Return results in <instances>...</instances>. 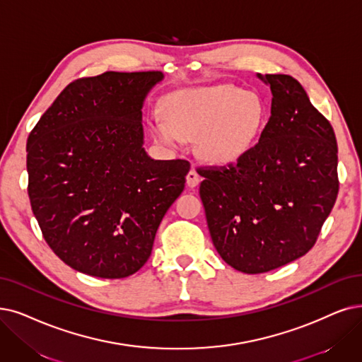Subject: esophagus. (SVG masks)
Returning a JSON list of instances; mask_svg holds the SVG:
<instances>
[{
  "label": "esophagus",
  "instance_id": "1",
  "mask_svg": "<svg viewBox=\"0 0 362 362\" xmlns=\"http://www.w3.org/2000/svg\"><path fill=\"white\" fill-rule=\"evenodd\" d=\"M185 180H187V185L189 187H196V185H199V182L202 181V178H200V175L199 173L194 170V169H192L189 173H187V177H185Z\"/></svg>",
  "mask_w": 362,
  "mask_h": 362
}]
</instances>
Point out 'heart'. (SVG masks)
Here are the masks:
<instances>
[{
	"label": "heart",
	"instance_id": "b5f03b06",
	"mask_svg": "<svg viewBox=\"0 0 362 362\" xmlns=\"http://www.w3.org/2000/svg\"><path fill=\"white\" fill-rule=\"evenodd\" d=\"M165 117L151 123L158 141L177 146L197 138L202 157L214 165H230L252 148L264 122V105L255 93L215 86L169 95Z\"/></svg>",
	"mask_w": 362,
	"mask_h": 362
}]
</instances>
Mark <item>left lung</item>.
Listing matches in <instances>:
<instances>
[{
	"instance_id": "1",
	"label": "left lung",
	"mask_w": 362,
	"mask_h": 362,
	"mask_svg": "<svg viewBox=\"0 0 362 362\" xmlns=\"http://www.w3.org/2000/svg\"><path fill=\"white\" fill-rule=\"evenodd\" d=\"M258 78L273 95L258 144L235 165L199 169L214 247L228 266L250 274L305 255L339 193L329 122L291 76Z\"/></svg>"
}]
</instances>
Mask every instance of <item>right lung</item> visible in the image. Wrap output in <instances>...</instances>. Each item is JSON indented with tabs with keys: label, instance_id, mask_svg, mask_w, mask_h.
<instances>
[{
	"label": "right lung",
	"instance_id": "1",
	"mask_svg": "<svg viewBox=\"0 0 362 362\" xmlns=\"http://www.w3.org/2000/svg\"><path fill=\"white\" fill-rule=\"evenodd\" d=\"M163 72H114L68 84L26 144L28 194L46 242L90 276L127 278L182 193L187 160L144 148L142 105Z\"/></svg>",
	"mask_w": 362,
	"mask_h": 362
}]
</instances>
